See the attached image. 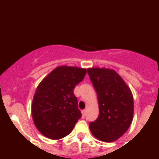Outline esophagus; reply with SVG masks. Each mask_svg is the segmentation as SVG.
<instances>
[{
	"label": "esophagus",
	"instance_id": "obj_1",
	"mask_svg": "<svg viewBox=\"0 0 159 159\" xmlns=\"http://www.w3.org/2000/svg\"><path fill=\"white\" fill-rule=\"evenodd\" d=\"M81 113H82V118H84L85 115H86V110H81Z\"/></svg>",
	"mask_w": 159,
	"mask_h": 159
}]
</instances>
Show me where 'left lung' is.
I'll return each mask as SVG.
<instances>
[{
	"label": "left lung",
	"mask_w": 159,
	"mask_h": 159,
	"mask_svg": "<svg viewBox=\"0 0 159 159\" xmlns=\"http://www.w3.org/2000/svg\"><path fill=\"white\" fill-rule=\"evenodd\" d=\"M88 74L98 95L99 116L91 122L93 136L111 143L123 136L133 118V98L123 78L113 70L91 68Z\"/></svg>",
	"instance_id": "obj_1"
}]
</instances>
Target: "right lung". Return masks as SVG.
Listing matches in <instances>:
<instances>
[{"mask_svg":"<svg viewBox=\"0 0 159 159\" xmlns=\"http://www.w3.org/2000/svg\"><path fill=\"white\" fill-rule=\"evenodd\" d=\"M86 72L84 68L59 66L38 85L32 103V116L43 136L56 140L72 131L81 117L73 91Z\"/></svg>","mask_w":159,"mask_h":159,"instance_id":"right-lung-1","label":"right lung"}]
</instances>
